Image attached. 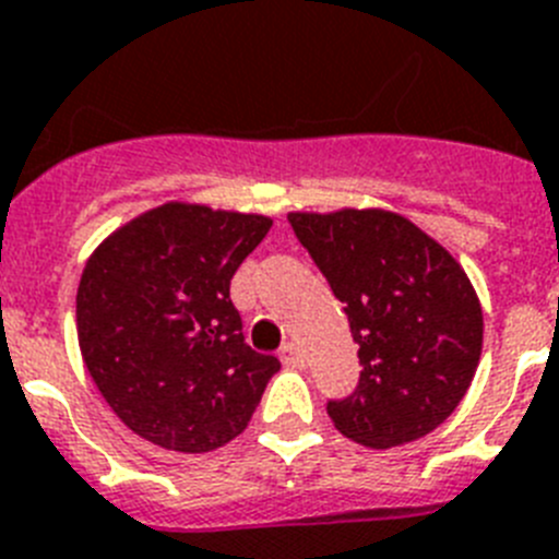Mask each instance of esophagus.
<instances>
[{"label": "esophagus", "mask_w": 559, "mask_h": 559, "mask_svg": "<svg viewBox=\"0 0 559 559\" xmlns=\"http://www.w3.org/2000/svg\"><path fill=\"white\" fill-rule=\"evenodd\" d=\"M281 360H284V364H287V367H293V369L307 367V355H304L301 346L293 344V341L281 346Z\"/></svg>", "instance_id": "esophagus-1"}]
</instances>
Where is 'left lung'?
<instances>
[{
    "instance_id": "8db88e82",
    "label": "left lung",
    "mask_w": 559,
    "mask_h": 559,
    "mask_svg": "<svg viewBox=\"0 0 559 559\" xmlns=\"http://www.w3.org/2000/svg\"><path fill=\"white\" fill-rule=\"evenodd\" d=\"M295 238L344 304L358 344V386L330 401L332 424L389 449L438 429L466 395L483 312L461 264L403 215L383 210L293 213Z\"/></svg>"
}]
</instances>
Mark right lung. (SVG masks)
Instances as JSON below:
<instances>
[{"instance_id":"obj_1","label":"right lung","mask_w":559,"mask_h":559,"mask_svg":"<svg viewBox=\"0 0 559 559\" xmlns=\"http://www.w3.org/2000/svg\"><path fill=\"white\" fill-rule=\"evenodd\" d=\"M270 227L264 215L164 204L91 255L76 295L79 346L139 438L201 454L247 429L281 364L243 341L229 281Z\"/></svg>"}]
</instances>
